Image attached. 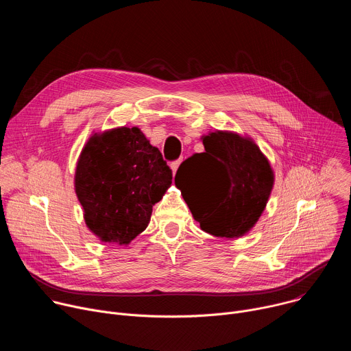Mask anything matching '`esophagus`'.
<instances>
[{
	"mask_svg": "<svg viewBox=\"0 0 351 351\" xmlns=\"http://www.w3.org/2000/svg\"><path fill=\"white\" fill-rule=\"evenodd\" d=\"M180 162H182V161L179 160V161H175V162H172V164H171V169H172V173H173V175L176 173V171H178V168H179Z\"/></svg>",
	"mask_w": 351,
	"mask_h": 351,
	"instance_id": "34e87169",
	"label": "esophagus"
}]
</instances>
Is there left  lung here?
Returning <instances> with one entry per match:
<instances>
[{
	"label": "left lung",
	"instance_id": "1",
	"mask_svg": "<svg viewBox=\"0 0 351 351\" xmlns=\"http://www.w3.org/2000/svg\"><path fill=\"white\" fill-rule=\"evenodd\" d=\"M206 152L179 167L175 184L204 232L225 239L247 234L263 215L275 183L269 160L256 141L230 130L202 137Z\"/></svg>",
	"mask_w": 351,
	"mask_h": 351
}]
</instances>
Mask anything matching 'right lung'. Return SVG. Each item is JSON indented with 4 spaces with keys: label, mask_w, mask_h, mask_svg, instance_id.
Masks as SVG:
<instances>
[{
    "label": "right lung",
    "mask_w": 351,
    "mask_h": 351,
    "mask_svg": "<svg viewBox=\"0 0 351 351\" xmlns=\"http://www.w3.org/2000/svg\"><path fill=\"white\" fill-rule=\"evenodd\" d=\"M172 184L160 149L137 128L93 133L75 171V191L88 230L101 243L128 245L148 226L153 206Z\"/></svg>",
    "instance_id": "add662e5"
}]
</instances>
